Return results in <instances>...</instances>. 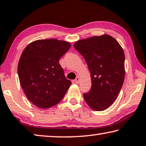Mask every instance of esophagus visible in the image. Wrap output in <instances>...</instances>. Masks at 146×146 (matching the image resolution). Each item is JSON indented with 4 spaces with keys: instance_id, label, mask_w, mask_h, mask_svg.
I'll return each instance as SVG.
<instances>
[{
    "instance_id": "obj_1",
    "label": "esophagus",
    "mask_w": 146,
    "mask_h": 146,
    "mask_svg": "<svg viewBox=\"0 0 146 146\" xmlns=\"http://www.w3.org/2000/svg\"><path fill=\"white\" fill-rule=\"evenodd\" d=\"M74 82H75V83H76V84H78L79 82H80V78H79L78 76H77V77H76L75 80H74Z\"/></svg>"
}]
</instances>
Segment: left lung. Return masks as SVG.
Here are the masks:
<instances>
[{"instance_id":"obj_1","label":"left lung","mask_w":146,"mask_h":146,"mask_svg":"<svg viewBox=\"0 0 146 146\" xmlns=\"http://www.w3.org/2000/svg\"><path fill=\"white\" fill-rule=\"evenodd\" d=\"M74 47L83 56L91 73V88L84 94L94 111L108 109L117 99L125 77V55L117 40L107 34L78 40Z\"/></svg>"}]
</instances>
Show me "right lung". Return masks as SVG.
Here are the masks:
<instances>
[{"mask_svg": "<svg viewBox=\"0 0 146 146\" xmlns=\"http://www.w3.org/2000/svg\"><path fill=\"white\" fill-rule=\"evenodd\" d=\"M71 44L57 39L29 43L18 64L20 83L27 98L36 107L46 109L60 102L70 87L58 61Z\"/></svg>", "mask_w": 146, "mask_h": 146, "instance_id": "1", "label": "right lung"}]
</instances>
